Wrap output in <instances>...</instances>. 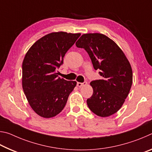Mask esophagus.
I'll list each match as a JSON object with an SVG mask.
<instances>
[{"label":"esophagus","instance_id":"1","mask_svg":"<svg viewBox=\"0 0 152 152\" xmlns=\"http://www.w3.org/2000/svg\"><path fill=\"white\" fill-rule=\"evenodd\" d=\"M87 84V82H77V86L78 87H82L84 86Z\"/></svg>","mask_w":152,"mask_h":152}]
</instances>
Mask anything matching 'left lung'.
Returning a JSON list of instances; mask_svg holds the SVG:
<instances>
[{"instance_id":"8db88e82","label":"left lung","mask_w":152,"mask_h":152,"mask_svg":"<svg viewBox=\"0 0 152 152\" xmlns=\"http://www.w3.org/2000/svg\"><path fill=\"white\" fill-rule=\"evenodd\" d=\"M88 53L102 79L91 82L92 96L88 107L99 117H109L119 110L128 96L133 82L129 61L117 43L101 33L83 34L76 43Z\"/></svg>"}]
</instances>
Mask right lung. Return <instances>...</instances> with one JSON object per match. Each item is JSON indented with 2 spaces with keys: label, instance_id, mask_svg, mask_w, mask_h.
Here are the masks:
<instances>
[{
  "label": "right lung",
  "instance_id": "right-lung-1",
  "mask_svg": "<svg viewBox=\"0 0 152 152\" xmlns=\"http://www.w3.org/2000/svg\"><path fill=\"white\" fill-rule=\"evenodd\" d=\"M80 33L53 32L37 40L26 53L22 65V86L32 109L43 118L59 114L65 107L76 81L60 78L57 69Z\"/></svg>",
  "mask_w": 152,
  "mask_h": 152
}]
</instances>
